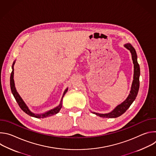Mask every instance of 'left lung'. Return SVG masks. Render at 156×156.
<instances>
[{
    "instance_id": "8db88e82",
    "label": "left lung",
    "mask_w": 156,
    "mask_h": 156,
    "mask_svg": "<svg viewBox=\"0 0 156 156\" xmlns=\"http://www.w3.org/2000/svg\"><path fill=\"white\" fill-rule=\"evenodd\" d=\"M124 47L129 50L131 54L133 63L134 64V74H133V80L132 82L131 90L129 94L126 99L118 105L113 110L107 114H99L94 112H91L93 114L103 118H117L124 114L126 110L129 107L137 96L139 87H140V68L137 60V54L135 48L129 43L125 44Z\"/></svg>"
}]
</instances>
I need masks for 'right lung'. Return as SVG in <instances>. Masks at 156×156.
<instances>
[{"label": "right lung", "mask_w": 156, "mask_h": 156, "mask_svg": "<svg viewBox=\"0 0 156 156\" xmlns=\"http://www.w3.org/2000/svg\"><path fill=\"white\" fill-rule=\"evenodd\" d=\"M15 63V60L13 62L12 66V72L11 73V75H10V88H11V91L16 101V102L18 103V104L19 105L20 107L21 108V109L24 112H25L27 114H28V115L33 117H35V118H37V119H43V118H46V117H48L57 114V113L59 112L60 110L61 109L62 107V101H63V98L64 96V95L65 94V93L67 92L68 91V87L66 89V90L64 91V93L63 94L62 98L61 99L60 102L59 104V105L58 106H57L56 107L51 109L47 112L42 113V114H34L33 112L30 110V109L29 108V107H28V105L26 104V103L24 102V101L21 98V96H20V94H18V93L17 92L16 90V87L15 86V82H14V79H13V75H14V69H13V66H14V64Z\"/></svg>", "instance_id": "obj_1"}]
</instances>
